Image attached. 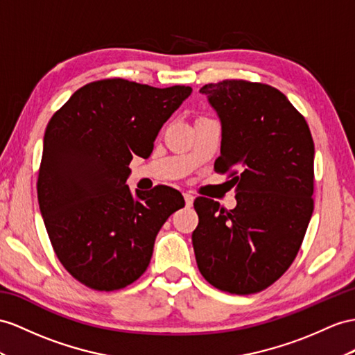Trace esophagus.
Instances as JSON below:
<instances>
[{
  "label": "esophagus",
  "instance_id": "obj_1",
  "mask_svg": "<svg viewBox=\"0 0 355 355\" xmlns=\"http://www.w3.org/2000/svg\"><path fill=\"white\" fill-rule=\"evenodd\" d=\"M183 196H184V201H186V207H192L193 205V195H190V193H183Z\"/></svg>",
  "mask_w": 355,
  "mask_h": 355
}]
</instances>
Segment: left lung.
<instances>
[{"label": "left lung", "mask_w": 355, "mask_h": 355, "mask_svg": "<svg viewBox=\"0 0 355 355\" xmlns=\"http://www.w3.org/2000/svg\"><path fill=\"white\" fill-rule=\"evenodd\" d=\"M222 123L214 171L230 174L237 207L195 199L192 234L204 279L230 294H255L293 264L313 213L315 145L304 116L275 87L241 79L204 85Z\"/></svg>", "instance_id": "8db88e82"}]
</instances>
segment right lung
I'll return each mask as SVG.
<instances>
[{"label":"right lung","mask_w":355,"mask_h":355,"mask_svg":"<svg viewBox=\"0 0 355 355\" xmlns=\"http://www.w3.org/2000/svg\"><path fill=\"white\" fill-rule=\"evenodd\" d=\"M192 88H156L114 78L75 91L43 138L37 196L55 255L96 291H116L147 270L154 240L184 207L178 190L144 193L125 184L133 156L148 157L162 125Z\"/></svg>","instance_id":"1"}]
</instances>
